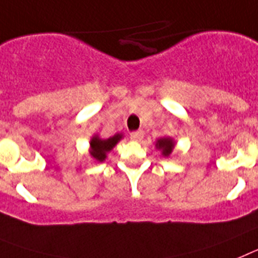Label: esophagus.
Segmentation results:
<instances>
[{
  "label": "esophagus",
  "instance_id": "obj_1",
  "mask_svg": "<svg viewBox=\"0 0 258 258\" xmlns=\"http://www.w3.org/2000/svg\"><path fill=\"white\" fill-rule=\"evenodd\" d=\"M130 138L132 139V140H135V142H140L143 138H144V131H142V130H139V131H135V132H131V135H130Z\"/></svg>",
  "mask_w": 258,
  "mask_h": 258
}]
</instances>
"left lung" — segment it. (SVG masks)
Wrapping results in <instances>:
<instances>
[{
	"label": "left lung",
	"instance_id": "8db88e82",
	"mask_svg": "<svg viewBox=\"0 0 258 258\" xmlns=\"http://www.w3.org/2000/svg\"><path fill=\"white\" fill-rule=\"evenodd\" d=\"M174 145L175 144H174V142H172L171 139L163 138V139H160V140H157L156 147L162 151L163 156L167 157V156H170V153L172 152V148H174Z\"/></svg>",
	"mask_w": 258,
	"mask_h": 258
}]
</instances>
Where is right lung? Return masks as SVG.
<instances>
[{"instance_id": "add662e5", "label": "right lung", "mask_w": 258, "mask_h": 258, "mask_svg": "<svg viewBox=\"0 0 258 258\" xmlns=\"http://www.w3.org/2000/svg\"><path fill=\"white\" fill-rule=\"evenodd\" d=\"M120 139H122V135H119V134H116L113 138H109L106 139V140H102V139H100L98 136H95V138L91 140L92 157H93L95 160L102 162V161L106 158L107 152H110L111 149H113L114 145L119 142Z\"/></svg>"}]
</instances>
